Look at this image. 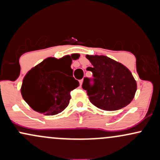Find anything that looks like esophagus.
<instances>
[{
	"label": "esophagus",
	"instance_id": "esophagus-1",
	"mask_svg": "<svg viewBox=\"0 0 160 160\" xmlns=\"http://www.w3.org/2000/svg\"><path fill=\"white\" fill-rule=\"evenodd\" d=\"M82 81H83V79H82V80H80V86L82 85Z\"/></svg>",
	"mask_w": 160,
	"mask_h": 160
}]
</instances>
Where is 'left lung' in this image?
Listing matches in <instances>:
<instances>
[{
	"mask_svg": "<svg viewBox=\"0 0 160 160\" xmlns=\"http://www.w3.org/2000/svg\"><path fill=\"white\" fill-rule=\"evenodd\" d=\"M92 66L86 70L93 78H84L82 87L92 104L105 111H117L132 101L137 83L126 66L104 56H86ZM92 80L93 86H91Z\"/></svg>",
	"mask_w": 160,
	"mask_h": 160,
	"instance_id": "8db88e82",
	"label": "left lung"
}]
</instances>
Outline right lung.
<instances>
[{"label": "right lung", "instance_id": "1", "mask_svg": "<svg viewBox=\"0 0 160 160\" xmlns=\"http://www.w3.org/2000/svg\"><path fill=\"white\" fill-rule=\"evenodd\" d=\"M72 60L67 56L56 59L48 58L31 69L23 79L21 93L34 111L45 115H56L68 107L71 90L79 82L62 73L71 68Z\"/></svg>", "mask_w": 160, "mask_h": 160}]
</instances>
